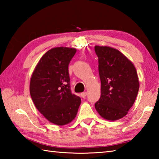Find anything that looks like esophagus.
Here are the masks:
<instances>
[{
    "label": "esophagus",
    "instance_id": "esophagus-1",
    "mask_svg": "<svg viewBox=\"0 0 159 159\" xmlns=\"http://www.w3.org/2000/svg\"><path fill=\"white\" fill-rule=\"evenodd\" d=\"M87 93L85 92H83V93H81V94H80V95H81L82 98H85V97H86V96H87Z\"/></svg>",
    "mask_w": 159,
    "mask_h": 159
}]
</instances>
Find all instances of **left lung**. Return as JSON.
Returning <instances> with one entry per match:
<instances>
[{"mask_svg": "<svg viewBox=\"0 0 159 159\" xmlns=\"http://www.w3.org/2000/svg\"><path fill=\"white\" fill-rule=\"evenodd\" d=\"M98 58L101 95L95 103L104 119L115 121L124 117L133 105L139 88L135 67L119 50L96 46Z\"/></svg>", "mask_w": 159, "mask_h": 159, "instance_id": "obj_1", "label": "left lung"}]
</instances>
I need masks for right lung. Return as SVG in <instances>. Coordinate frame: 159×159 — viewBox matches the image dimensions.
<instances>
[{"instance_id":"obj_1","label":"right lung","mask_w":159,"mask_h":159,"mask_svg":"<svg viewBox=\"0 0 159 159\" xmlns=\"http://www.w3.org/2000/svg\"><path fill=\"white\" fill-rule=\"evenodd\" d=\"M76 52L63 47L50 49L39 60L30 81L35 106L49 121L59 126L74 119L81 102L70 88L68 66Z\"/></svg>"}]
</instances>
